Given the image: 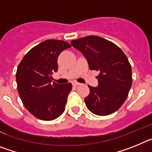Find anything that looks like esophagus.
<instances>
[{"label":"esophagus","instance_id":"obj_1","mask_svg":"<svg viewBox=\"0 0 152 152\" xmlns=\"http://www.w3.org/2000/svg\"><path fill=\"white\" fill-rule=\"evenodd\" d=\"M73 85L76 87V86L80 85V83H78V82H73Z\"/></svg>","mask_w":152,"mask_h":152}]
</instances>
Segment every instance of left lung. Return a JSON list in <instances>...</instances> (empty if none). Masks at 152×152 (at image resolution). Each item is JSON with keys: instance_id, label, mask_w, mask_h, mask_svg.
<instances>
[{"instance_id": "left-lung-1", "label": "left lung", "mask_w": 152, "mask_h": 152, "mask_svg": "<svg viewBox=\"0 0 152 152\" xmlns=\"http://www.w3.org/2000/svg\"><path fill=\"white\" fill-rule=\"evenodd\" d=\"M72 45L85 57L91 70L99 71L98 86H88L84 98L88 109L98 116L113 113L123 105L132 83V68L120 48L100 36L72 40Z\"/></svg>"}]
</instances>
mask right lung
Returning <instances> with one entry per match:
<instances>
[{"instance_id": "1", "label": "right lung", "mask_w": 152, "mask_h": 152, "mask_svg": "<svg viewBox=\"0 0 152 152\" xmlns=\"http://www.w3.org/2000/svg\"><path fill=\"white\" fill-rule=\"evenodd\" d=\"M71 45L49 39L33 47L19 64L16 80L19 95L27 110L42 120H53L65 109L72 84H52V73L58 71V57Z\"/></svg>"}]
</instances>
